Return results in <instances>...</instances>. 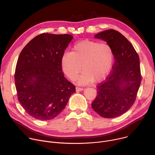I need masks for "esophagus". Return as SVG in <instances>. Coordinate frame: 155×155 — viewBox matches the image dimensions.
<instances>
[{"label": "esophagus", "mask_w": 155, "mask_h": 155, "mask_svg": "<svg viewBox=\"0 0 155 155\" xmlns=\"http://www.w3.org/2000/svg\"><path fill=\"white\" fill-rule=\"evenodd\" d=\"M83 90V88H81V87H76V91H81Z\"/></svg>", "instance_id": "34e87169"}]
</instances>
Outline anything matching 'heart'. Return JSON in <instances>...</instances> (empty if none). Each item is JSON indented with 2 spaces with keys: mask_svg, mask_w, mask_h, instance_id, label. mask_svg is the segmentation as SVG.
<instances>
[{
  "mask_svg": "<svg viewBox=\"0 0 155 155\" xmlns=\"http://www.w3.org/2000/svg\"><path fill=\"white\" fill-rule=\"evenodd\" d=\"M114 61L111 46L97 41L84 40L76 43L72 52H65L61 58L64 73L71 80L78 79L80 85L103 80L109 74Z\"/></svg>",
  "mask_w": 155,
  "mask_h": 155,
  "instance_id": "heart-1",
  "label": "heart"
}]
</instances>
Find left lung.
Listing matches in <instances>:
<instances>
[{
  "instance_id": "8db88e82",
  "label": "left lung",
  "mask_w": 155,
  "mask_h": 155,
  "mask_svg": "<svg viewBox=\"0 0 155 155\" xmlns=\"http://www.w3.org/2000/svg\"><path fill=\"white\" fill-rule=\"evenodd\" d=\"M94 38L111 46L115 62L110 74L97 86L91 106L101 117H116L128 110L137 98L142 81L139 56L129 41L117 31L106 30Z\"/></svg>"
}]
</instances>
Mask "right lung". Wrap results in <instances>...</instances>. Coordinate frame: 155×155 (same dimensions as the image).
Instances as JSON below:
<instances>
[{
  "mask_svg": "<svg viewBox=\"0 0 155 155\" xmlns=\"http://www.w3.org/2000/svg\"><path fill=\"white\" fill-rule=\"evenodd\" d=\"M73 38L67 34L42 33L20 54L14 75L18 100L36 119L58 116L76 91L64 77L61 65L62 56Z\"/></svg>",
  "mask_w": 155,
  "mask_h": 155,
  "instance_id": "1",
  "label": "right lung"
}]
</instances>
